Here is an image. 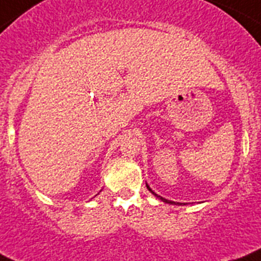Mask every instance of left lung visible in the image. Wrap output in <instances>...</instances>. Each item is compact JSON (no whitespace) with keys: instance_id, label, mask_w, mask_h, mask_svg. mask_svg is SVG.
Listing matches in <instances>:
<instances>
[{"instance_id":"1","label":"left lung","mask_w":261,"mask_h":261,"mask_svg":"<svg viewBox=\"0 0 261 261\" xmlns=\"http://www.w3.org/2000/svg\"><path fill=\"white\" fill-rule=\"evenodd\" d=\"M147 189H148V190H149V191H151V192H152V194H153V195H154V196H157V198H159V199H161V200H163V201H165V203H169V204H178V203H175V201H170V200H166V199H164V198H161V196H159V195H157V194H154V192H153V191H152V190H151V189H149V186H147Z\"/></svg>"}]
</instances>
